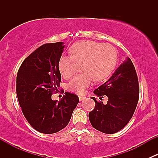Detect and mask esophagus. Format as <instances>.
<instances>
[{"instance_id": "34e87169", "label": "esophagus", "mask_w": 158, "mask_h": 158, "mask_svg": "<svg viewBox=\"0 0 158 158\" xmlns=\"http://www.w3.org/2000/svg\"><path fill=\"white\" fill-rule=\"evenodd\" d=\"M79 101H82V100L85 99V96H79Z\"/></svg>"}]
</instances>
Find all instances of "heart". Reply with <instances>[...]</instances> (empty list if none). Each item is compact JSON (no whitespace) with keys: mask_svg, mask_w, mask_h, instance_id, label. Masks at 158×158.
Returning <instances> with one entry per match:
<instances>
[{"mask_svg":"<svg viewBox=\"0 0 158 158\" xmlns=\"http://www.w3.org/2000/svg\"><path fill=\"white\" fill-rule=\"evenodd\" d=\"M69 52L70 56H63L60 58L58 69L63 78L69 79L74 73V61L83 62L81 69L84 73L75 76L67 85L68 89L75 93H84L95 78L97 81L107 79L117 64V51L110 44L80 41L73 44Z\"/></svg>","mask_w":158,"mask_h":158,"instance_id":"obj_1","label":"heart"}]
</instances>
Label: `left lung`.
Segmentation results:
<instances>
[{
  "instance_id": "obj_1",
  "label": "left lung",
  "mask_w": 158,
  "mask_h": 158,
  "mask_svg": "<svg viewBox=\"0 0 158 158\" xmlns=\"http://www.w3.org/2000/svg\"><path fill=\"white\" fill-rule=\"evenodd\" d=\"M94 94L102 100L109 98L107 104L95 101V109L89 113L94 128L105 134L116 133L122 130L133 116L139 98V84L135 68L127 58L104 84L94 90Z\"/></svg>"
}]
</instances>
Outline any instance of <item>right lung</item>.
Wrapping results in <instances>:
<instances>
[{"label": "right lung", "mask_w": 158, "mask_h": 158, "mask_svg": "<svg viewBox=\"0 0 158 158\" xmlns=\"http://www.w3.org/2000/svg\"><path fill=\"white\" fill-rule=\"evenodd\" d=\"M64 47L63 42L44 44L23 60L17 72L16 91L22 112L41 133H56L66 127L79 102L68 92L60 101L51 98L60 86L58 62Z\"/></svg>", "instance_id": "add662e5"}]
</instances>
